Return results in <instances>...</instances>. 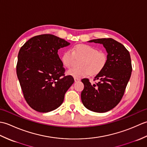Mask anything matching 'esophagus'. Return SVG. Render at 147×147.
Here are the masks:
<instances>
[{
	"mask_svg": "<svg viewBox=\"0 0 147 147\" xmlns=\"http://www.w3.org/2000/svg\"><path fill=\"white\" fill-rule=\"evenodd\" d=\"M81 80L80 78H74V82H78Z\"/></svg>",
	"mask_w": 147,
	"mask_h": 147,
	"instance_id": "1",
	"label": "esophagus"
}]
</instances>
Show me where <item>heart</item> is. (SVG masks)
<instances>
[{
  "instance_id": "obj_1",
  "label": "heart",
  "mask_w": 147,
  "mask_h": 147,
  "mask_svg": "<svg viewBox=\"0 0 147 147\" xmlns=\"http://www.w3.org/2000/svg\"><path fill=\"white\" fill-rule=\"evenodd\" d=\"M74 57L82 58L79 62L80 67L72 68L67 74L76 78H81L90 74L96 75L104 69L107 62V55L104 52L98 51L94 47L87 44H78L72 49V52L65 51L62 55V62L65 67L70 68Z\"/></svg>"
}]
</instances>
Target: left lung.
Here are the masks:
<instances>
[{
  "instance_id": "8db88e82",
  "label": "left lung",
  "mask_w": 147,
  "mask_h": 147,
  "mask_svg": "<svg viewBox=\"0 0 147 147\" xmlns=\"http://www.w3.org/2000/svg\"><path fill=\"white\" fill-rule=\"evenodd\" d=\"M89 42L104 45L107 52V62L95 77L98 83L92 85L88 79L82 80L84 89L81 98L88 110L102 113L114 108L121 101L131 74V61L125 47L114 39H94Z\"/></svg>"
}]
</instances>
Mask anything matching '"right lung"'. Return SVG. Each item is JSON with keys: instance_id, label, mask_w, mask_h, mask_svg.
Here are the masks:
<instances>
[{"instance_id": "obj_1", "label": "right lung", "mask_w": 147, "mask_h": 147, "mask_svg": "<svg viewBox=\"0 0 147 147\" xmlns=\"http://www.w3.org/2000/svg\"><path fill=\"white\" fill-rule=\"evenodd\" d=\"M70 43L51 34L33 36L21 47L18 56L16 73L24 97L34 110L49 112L64 101L74 83L65 69L58 50Z\"/></svg>"}]
</instances>
